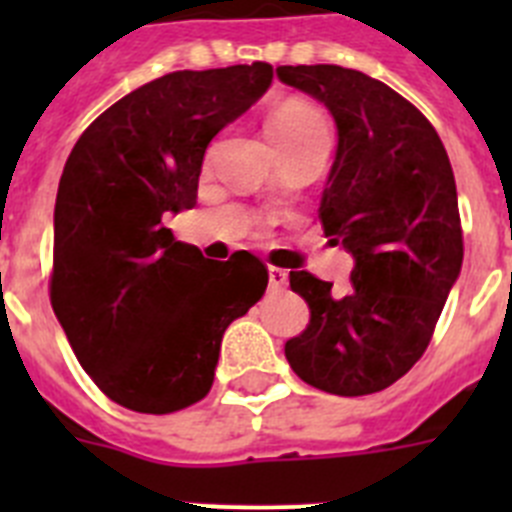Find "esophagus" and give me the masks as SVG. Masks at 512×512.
<instances>
[{"label":"esophagus","mask_w":512,"mask_h":512,"mask_svg":"<svg viewBox=\"0 0 512 512\" xmlns=\"http://www.w3.org/2000/svg\"><path fill=\"white\" fill-rule=\"evenodd\" d=\"M269 287L271 289L287 287V271L277 269V266H271V269H269Z\"/></svg>","instance_id":"1"}]
</instances>
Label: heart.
I'll return each instance as SVG.
<instances>
[{
  "label": "heart",
  "mask_w": 512,
  "mask_h": 512,
  "mask_svg": "<svg viewBox=\"0 0 512 512\" xmlns=\"http://www.w3.org/2000/svg\"><path fill=\"white\" fill-rule=\"evenodd\" d=\"M320 117L315 115L307 107H300V104H289V107H282L279 112H274L269 120V130L284 128V125H310V122H318Z\"/></svg>",
  "instance_id": "heart-1"
}]
</instances>
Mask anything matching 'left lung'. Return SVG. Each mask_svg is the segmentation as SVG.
<instances>
[{
  "mask_svg": "<svg viewBox=\"0 0 512 512\" xmlns=\"http://www.w3.org/2000/svg\"><path fill=\"white\" fill-rule=\"evenodd\" d=\"M277 76L325 104L336 122V158L318 212L330 243L354 259L346 295L289 271L310 323L284 343V356L318 390L372 395L423 356L459 279L454 171L431 122L379 79L330 63L279 66Z\"/></svg>",
  "mask_w": 512,
  "mask_h": 512,
  "instance_id": "obj_1",
  "label": "left lung"
}]
</instances>
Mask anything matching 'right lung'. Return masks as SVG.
Listing matches in <instances>:
<instances>
[{
    "label": "right lung",
    "instance_id": "add662e5",
    "mask_svg": "<svg viewBox=\"0 0 512 512\" xmlns=\"http://www.w3.org/2000/svg\"><path fill=\"white\" fill-rule=\"evenodd\" d=\"M269 63L174 71L76 140L53 212L51 305L104 395L166 415L210 392L223 333L264 295L256 256L210 261L164 217L192 210L210 140L271 87Z\"/></svg>",
    "mask_w": 512,
    "mask_h": 512
}]
</instances>
